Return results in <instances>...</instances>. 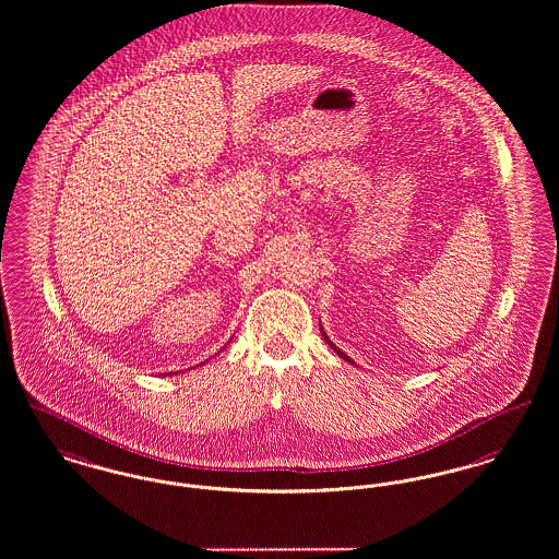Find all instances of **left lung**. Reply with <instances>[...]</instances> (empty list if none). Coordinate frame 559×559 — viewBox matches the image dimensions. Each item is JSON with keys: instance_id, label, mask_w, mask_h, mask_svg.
Masks as SVG:
<instances>
[{"instance_id": "left-lung-1", "label": "left lung", "mask_w": 559, "mask_h": 559, "mask_svg": "<svg viewBox=\"0 0 559 559\" xmlns=\"http://www.w3.org/2000/svg\"><path fill=\"white\" fill-rule=\"evenodd\" d=\"M320 330H322L323 341H325V343H328V345H330V349H334V353H336V355H338V357H343V359H345V361H349V364H353V366H357V364H355V361H353L352 357H349V355H347V353L341 352V349H338V347H336V345H334V343H332V341H330V338H328V334H325V332H323L322 323H320Z\"/></svg>"}]
</instances>
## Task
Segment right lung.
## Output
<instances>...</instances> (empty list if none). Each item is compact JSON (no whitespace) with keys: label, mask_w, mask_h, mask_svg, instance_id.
<instances>
[{"label":"right lung","mask_w":559,"mask_h":559,"mask_svg":"<svg viewBox=\"0 0 559 559\" xmlns=\"http://www.w3.org/2000/svg\"><path fill=\"white\" fill-rule=\"evenodd\" d=\"M202 364H206V361H202Z\"/></svg>","instance_id":"obj_1"}]
</instances>
